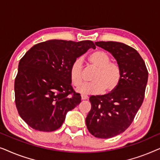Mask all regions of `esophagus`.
Instances as JSON below:
<instances>
[{
    "mask_svg": "<svg viewBox=\"0 0 160 160\" xmlns=\"http://www.w3.org/2000/svg\"><path fill=\"white\" fill-rule=\"evenodd\" d=\"M88 99V96L86 95H82V100H87Z\"/></svg>",
    "mask_w": 160,
    "mask_h": 160,
    "instance_id": "esophagus-1",
    "label": "esophagus"
}]
</instances>
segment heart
Masks as SVG:
<instances>
[{
    "instance_id": "obj_1",
    "label": "heart",
    "mask_w": 160,
    "mask_h": 160,
    "mask_svg": "<svg viewBox=\"0 0 160 160\" xmlns=\"http://www.w3.org/2000/svg\"><path fill=\"white\" fill-rule=\"evenodd\" d=\"M87 61L96 69V72L91 78L92 82L82 84L76 89L78 92L99 94L103 91L110 92L117 88L122 78V70L117 63L111 62L108 54L98 50L88 57ZM70 78L73 86L78 87L82 83V61L81 59H76L71 65Z\"/></svg>"
}]
</instances>
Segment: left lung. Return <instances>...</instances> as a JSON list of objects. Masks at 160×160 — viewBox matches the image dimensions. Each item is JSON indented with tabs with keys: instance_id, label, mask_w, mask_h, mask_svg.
<instances>
[{
	"instance_id": "8db88e82",
	"label": "left lung",
	"mask_w": 160,
	"mask_h": 160,
	"mask_svg": "<svg viewBox=\"0 0 160 160\" xmlns=\"http://www.w3.org/2000/svg\"><path fill=\"white\" fill-rule=\"evenodd\" d=\"M95 45L112 54L122 70L117 88L104 95L89 98L91 110L87 116L89 132L96 138H110L129 128L143 103L148 71L138 52L123 43L98 41Z\"/></svg>"
}]
</instances>
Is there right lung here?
<instances>
[{
    "label": "right lung",
    "mask_w": 160,
    "mask_h": 160,
    "mask_svg": "<svg viewBox=\"0 0 160 160\" xmlns=\"http://www.w3.org/2000/svg\"><path fill=\"white\" fill-rule=\"evenodd\" d=\"M90 48L92 41L49 40L34 45L19 62L15 78V103L22 119L36 130L52 132L67 113L81 102L71 86L70 69Z\"/></svg>",
    "instance_id": "1"
}]
</instances>
